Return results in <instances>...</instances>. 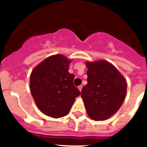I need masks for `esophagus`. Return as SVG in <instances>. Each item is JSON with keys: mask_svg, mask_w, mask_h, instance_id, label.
<instances>
[{"mask_svg": "<svg viewBox=\"0 0 147 147\" xmlns=\"http://www.w3.org/2000/svg\"><path fill=\"white\" fill-rule=\"evenodd\" d=\"M78 89H79V90H80V91H81L82 89V85H80V86L78 87Z\"/></svg>", "mask_w": 147, "mask_h": 147, "instance_id": "obj_1", "label": "esophagus"}]
</instances>
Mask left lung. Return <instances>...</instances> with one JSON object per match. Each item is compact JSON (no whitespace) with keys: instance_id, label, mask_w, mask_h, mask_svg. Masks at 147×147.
<instances>
[{"instance_id":"obj_1","label":"left lung","mask_w":147,"mask_h":147,"mask_svg":"<svg viewBox=\"0 0 147 147\" xmlns=\"http://www.w3.org/2000/svg\"><path fill=\"white\" fill-rule=\"evenodd\" d=\"M88 84L81 96L87 113L95 121L108 119L117 112L124 101L127 82L120 71L105 59L85 62Z\"/></svg>"}]
</instances>
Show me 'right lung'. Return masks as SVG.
<instances>
[{"instance_id": "1", "label": "right lung", "mask_w": 147, "mask_h": 147, "mask_svg": "<svg viewBox=\"0 0 147 147\" xmlns=\"http://www.w3.org/2000/svg\"><path fill=\"white\" fill-rule=\"evenodd\" d=\"M71 61L62 54L50 56L35 66L30 75V91L35 104L49 117L67 115L80 94L73 84L74 75L68 72Z\"/></svg>"}]
</instances>
